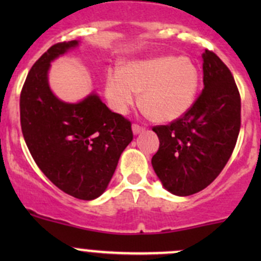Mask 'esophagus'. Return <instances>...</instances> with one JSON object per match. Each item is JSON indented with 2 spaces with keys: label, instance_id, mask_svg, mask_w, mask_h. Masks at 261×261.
Listing matches in <instances>:
<instances>
[{
  "label": "esophagus",
  "instance_id": "34e87169",
  "mask_svg": "<svg viewBox=\"0 0 261 261\" xmlns=\"http://www.w3.org/2000/svg\"><path fill=\"white\" fill-rule=\"evenodd\" d=\"M143 131H145V127H144V126L138 125V123H134V125H133V133L135 134V135L143 133Z\"/></svg>",
  "mask_w": 261,
  "mask_h": 261
}]
</instances>
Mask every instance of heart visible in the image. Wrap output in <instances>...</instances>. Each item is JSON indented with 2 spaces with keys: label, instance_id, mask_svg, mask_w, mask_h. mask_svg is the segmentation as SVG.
Returning <instances> with one entry per match:
<instances>
[{
  "label": "heart",
  "instance_id": "obj_1",
  "mask_svg": "<svg viewBox=\"0 0 261 261\" xmlns=\"http://www.w3.org/2000/svg\"><path fill=\"white\" fill-rule=\"evenodd\" d=\"M199 88L196 65L181 57L133 62L107 75L106 97L112 109L126 114L140 93V105L156 122H170L189 111Z\"/></svg>",
  "mask_w": 261,
  "mask_h": 261
}]
</instances>
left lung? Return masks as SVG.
<instances>
[{"mask_svg":"<svg viewBox=\"0 0 261 261\" xmlns=\"http://www.w3.org/2000/svg\"><path fill=\"white\" fill-rule=\"evenodd\" d=\"M202 58L204 88L193 106L169 125L152 127L160 141L152 168L175 196L210 186L227 164L240 133L241 98L230 69L211 50Z\"/></svg>","mask_w":261,"mask_h":261,"instance_id":"left-lung-1","label":"left lung"}]
</instances>
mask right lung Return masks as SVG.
Listing matches in <instances>:
<instances>
[{
	"instance_id": "add662e5",
	"label": "right lung",
	"mask_w": 261,
	"mask_h": 261,
	"mask_svg": "<svg viewBox=\"0 0 261 261\" xmlns=\"http://www.w3.org/2000/svg\"><path fill=\"white\" fill-rule=\"evenodd\" d=\"M78 45L54 44L31 67L20 94L23 139L36 165L53 184L83 201L106 191L118 159L131 143V122L97 94L65 103L48 83L50 62Z\"/></svg>"
}]
</instances>
